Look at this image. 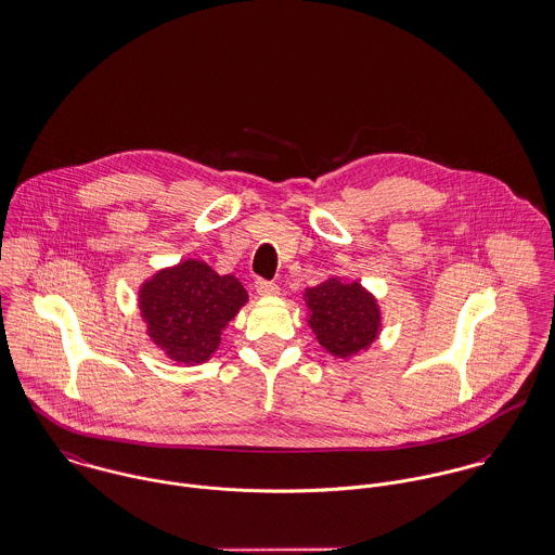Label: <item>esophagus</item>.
<instances>
[{
	"instance_id": "1",
	"label": "esophagus",
	"mask_w": 555,
	"mask_h": 555,
	"mask_svg": "<svg viewBox=\"0 0 555 555\" xmlns=\"http://www.w3.org/2000/svg\"><path fill=\"white\" fill-rule=\"evenodd\" d=\"M256 293L260 295V297H278L280 295V288H278V284H273V282H267V280H258L256 282Z\"/></svg>"
}]
</instances>
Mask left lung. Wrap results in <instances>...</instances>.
Returning a JSON list of instances; mask_svg holds the SVG:
<instances>
[{
    "label": "left lung",
    "mask_w": 555,
    "mask_h": 555,
    "mask_svg": "<svg viewBox=\"0 0 555 555\" xmlns=\"http://www.w3.org/2000/svg\"><path fill=\"white\" fill-rule=\"evenodd\" d=\"M308 325L319 345L338 360H351L369 351L383 332V312L378 299L362 286L340 275L304 293Z\"/></svg>",
    "instance_id": "1"
}]
</instances>
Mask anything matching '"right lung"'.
Returning a JSON list of instances; mask_svg holds the SVG:
<instances>
[{"label": "right lung", "mask_w": 555, "mask_h": 555, "mask_svg": "<svg viewBox=\"0 0 555 555\" xmlns=\"http://www.w3.org/2000/svg\"><path fill=\"white\" fill-rule=\"evenodd\" d=\"M247 291L232 273L185 258L155 271L140 284L138 308L151 343L177 364L197 366L212 358L228 323L247 304Z\"/></svg>", "instance_id": "obj_1"}]
</instances>
